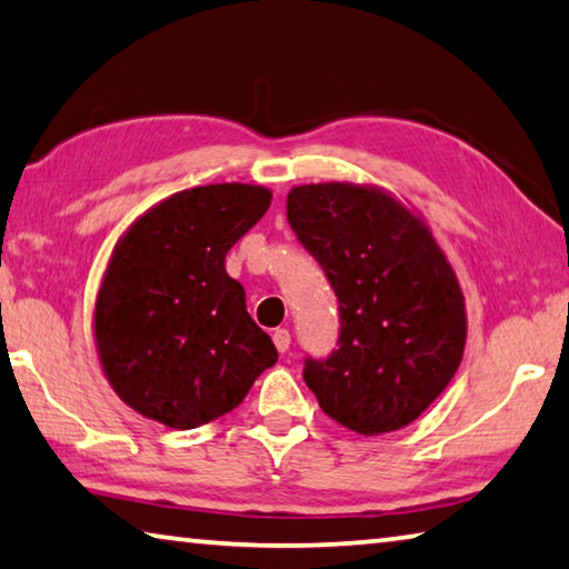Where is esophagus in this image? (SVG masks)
<instances>
[{"instance_id": "esophagus-1", "label": "esophagus", "mask_w": 569, "mask_h": 569, "mask_svg": "<svg viewBox=\"0 0 569 569\" xmlns=\"http://www.w3.org/2000/svg\"><path fill=\"white\" fill-rule=\"evenodd\" d=\"M273 343L278 353H286L288 346H291V333H288V329H276L273 331Z\"/></svg>"}]
</instances>
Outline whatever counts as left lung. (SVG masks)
Here are the masks:
<instances>
[{
  "instance_id": "left-lung-1",
  "label": "left lung",
  "mask_w": 569,
  "mask_h": 569,
  "mask_svg": "<svg viewBox=\"0 0 569 569\" xmlns=\"http://www.w3.org/2000/svg\"><path fill=\"white\" fill-rule=\"evenodd\" d=\"M286 216L339 298V349L308 356V389L359 435L407 427L449 387L465 353V296L447 256L423 220L379 188H293Z\"/></svg>"
}]
</instances>
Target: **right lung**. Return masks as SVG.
<instances>
[{"label": "right lung", "mask_w": 569, "mask_h": 569, "mask_svg": "<svg viewBox=\"0 0 569 569\" xmlns=\"http://www.w3.org/2000/svg\"><path fill=\"white\" fill-rule=\"evenodd\" d=\"M271 190L218 182L152 206L120 238L94 303L104 377L142 417L196 429L233 411L278 351L246 311L226 253Z\"/></svg>", "instance_id": "right-lung-1"}]
</instances>
